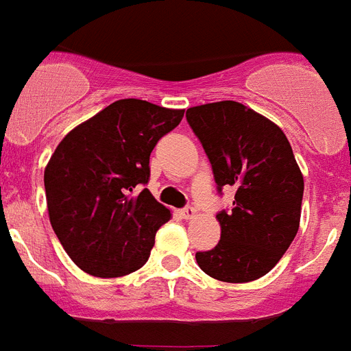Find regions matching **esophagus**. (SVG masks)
<instances>
[{
  "label": "esophagus",
  "instance_id": "esophagus-1",
  "mask_svg": "<svg viewBox=\"0 0 351 351\" xmlns=\"http://www.w3.org/2000/svg\"><path fill=\"white\" fill-rule=\"evenodd\" d=\"M181 215H183V219H193L197 215V210L192 208V206H186V208L181 210Z\"/></svg>",
  "mask_w": 351,
  "mask_h": 351
}]
</instances>
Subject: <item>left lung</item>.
I'll use <instances>...</instances> for the list:
<instances>
[{"instance_id": "8db88e82", "label": "left lung", "mask_w": 351, "mask_h": 351, "mask_svg": "<svg viewBox=\"0 0 351 351\" xmlns=\"http://www.w3.org/2000/svg\"><path fill=\"white\" fill-rule=\"evenodd\" d=\"M186 119L208 156L217 189H235L234 208L217 214L219 243L197 252L195 261L217 281H255L279 263L299 230L301 168L285 132L243 103L192 106Z\"/></svg>"}]
</instances>
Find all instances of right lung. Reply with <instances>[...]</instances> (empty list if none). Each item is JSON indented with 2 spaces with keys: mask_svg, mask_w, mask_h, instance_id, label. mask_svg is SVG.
<instances>
[{
  "mask_svg": "<svg viewBox=\"0 0 351 351\" xmlns=\"http://www.w3.org/2000/svg\"><path fill=\"white\" fill-rule=\"evenodd\" d=\"M184 110L119 99L70 130L45 168L50 224L69 257L94 277H123L150 257L172 214L148 183L150 154Z\"/></svg>",
  "mask_w": 351,
  "mask_h": 351,
  "instance_id": "obj_1",
  "label": "right lung"
}]
</instances>
